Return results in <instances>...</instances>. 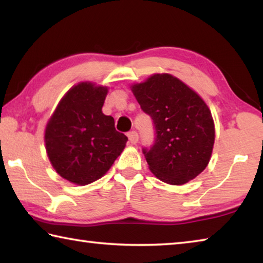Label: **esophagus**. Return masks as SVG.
I'll return each instance as SVG.
<instances>
[{
  "instance_id": "1",
  "label": "esophagus",
  "mask_w": 263,
  "mask_h": 263,
  "mask_svg": "<svg viewBox=\"0 0 263 263\" xmlns=\"http://www.w3.org/2000/svg\"><path fill=\"white\" fill-rule=\"evenodd\" d=\"M127 137H128V140H130L131 144H137L138 140H139V135L136 131H131L127 133Z\"/></svg>"
}]
</instances>
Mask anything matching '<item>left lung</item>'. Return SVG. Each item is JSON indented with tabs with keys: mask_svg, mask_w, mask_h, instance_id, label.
<instances>
[{
	"mask_svg": "<svg viewBox=\"0 0 263 263\" xmlns=\"http://www.w3.org/2000/svg\"><path fill=\"white\" fill-rule=\"evenodd\" d=\"M141 110L153 121L154 141L142 147L151 172L173 185L205 169L215 142L210 110L194 90L169 74H154L132 86Z\"/></svg>",
	"mask_w": 263,
	"mask_h": 263,
	"instance_id": "8db88e82",
	"label": "left lung"
}]
</instances>
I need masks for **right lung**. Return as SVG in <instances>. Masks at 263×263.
Returning <instances> with one entry per match:
<instances>
[{
    "label": "right lung",
    "instance_id": "obj_1",
    "mask_svg": "<svg viewBox=\"0 0 263 263\" xmlns=\"http://www.w3.org/2000/svg\"><path fill=\"white\" fill-rule=\"evenodd\" d=\"M108 88L81 82L69 89L47 123L48 159L61 177L80 185L101 179L123 152L127 137L102 112Z\"/></svg>",
    "mask_w": 263,
    "mask_h": 263
}]
</instances>
